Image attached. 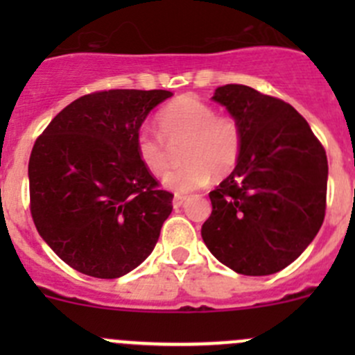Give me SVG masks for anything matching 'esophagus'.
Returning a JSON list of instances; mask_svg holds the SVG:
<instances>
[{
	"instance_id": "obj_1",
	"label": "esophagus",
	"mask_w": 355,
	"mask_h": 355,
	"mask_svg": "<svg viewBox=\"0 0 355 355\" xmlns=\"http://www.w3.org/2000/svg\"><path fill=\"white\" fill-rule=\"evenodd\" d=\"M185 200H187V198H185V196H175V198H173V207L184 206Z\"/></svg>"
}]
</instances>
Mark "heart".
Here are the masks:
<instances>
[{
	"label": "heart",
	"instance_id": "heart-1",
	"mask_svg": "<svg viewBox=\"0 0 355 355\" xmlns=\"http://www.w3.org/2000/svg\"><path fill=\"white\" fill-rule=\"evenodd\" d=\"M159 135L139 132L135 149L148 171L161 177L170 166L166 144L185 141L180 159L185 163L163 178L175 194H189L204 187L213 177H225L237 164L242 151V128L232 116H218L216 110L191 94L173 99L157 114Z\"/></svg>",
	"mask_w": 355,
	"mask_h": 355
}]
</instances>
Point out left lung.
Wrapping results in <instances>:
<instances>
[{
    "instance_id": "left-lung-1",
    "label": "left lung",
    "mask_w": 355,
    "mask_h": 355,
    "mask_svg": "<svg viewBox=\"0 0 355 355\" xmlns=\"http://www.w3.org/2000/svg\"><path fill=\"white\" fill-rule=\"evenodd\" d=\"M242 128L234 171L209 192L202 241L220 263L247 277L287 268L314 241L327 209L328 159L309 123L288 103L247 85L213 94Z\"/></svg>"
}]
</instances>
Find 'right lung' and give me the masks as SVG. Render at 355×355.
Wrapping results in <instances>:
<instances>
[{
    "mask_svg": "<svg viewBox=\"0 0 355 355\" xmlns=\"http://www.w3.org/2000/svg\"><path fill=\"white\" fill-rule=\"evenodd\" d=\"M170 91L113 89L60 111L28 159L35 228L68 266L120 278L153 252L173 196L141 163L135 139Z\"/></svg>",
    "mask_w": 355,
    "mask_h": 355,
    "instance_id": "add662e5",
    "label": "right lung"
}]
</instances>
